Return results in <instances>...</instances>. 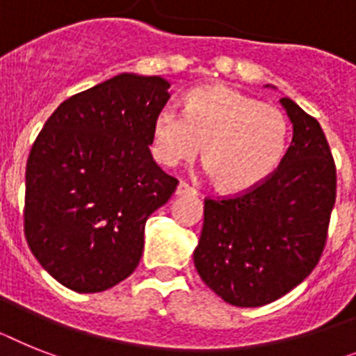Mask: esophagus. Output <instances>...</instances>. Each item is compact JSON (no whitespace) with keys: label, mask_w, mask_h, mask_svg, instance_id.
<instances>
[{"label":"esophagus","mask_w":356,"mask_h":356,"mask_svg":"<svg viewBox=\"0 0 356 356\" xmlns=\"http://www.w3.org/2000/svg\"><path fill=\"white\" fill-rule=\"evenodd\" d=\"M195 190L186 183H179L175 188V195H195Z\"/></svg>","instance_id":"obj_1"}]
</instances>
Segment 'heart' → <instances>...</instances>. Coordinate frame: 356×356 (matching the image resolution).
<instances>
[{
  "instance_id": "heart-1",
  "label": "heart",
  "mask_w": 356,
  "mask_h": 356,
  "mask_svg": "<svg viewBox=\"0 0 356 356\" xmlns=\"http://www.w3.org/2000/svg\"><path fill=\"white\" fill-rule=\"evenodd\" d=\"M289 121L273 104L228 85L199 86L184 99V112L163 108L152 124V155L173 168L201 154L224 193L252 192L284 161Z\"/></svg>"
}]
</instances>
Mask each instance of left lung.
<instances>
[{"label":"left lung","mask_w":356,"mask_h":356,"mask_svg":"<svg viewBox=\"0 0 356 356\" xmlns=\"http://www.w3.org/2000/svg\"><path fill=\"white\" fill-rule=\"evenodd\" d=\"M293 139L264 184L235 197L204 199L193 252L204 284L238 307L270 304L318 264L337 197V168L315 118L282 97Z\"/></svg>","instance_id":"1"}]
</instances>
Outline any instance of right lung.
I'll list each match as a JSON object with an SVG mask.
<instances>
[{
    "label": "right lung",
    "instance_id": "add662e5",
    "mask_svg": "<svg viewBox=\"0 0 356 356\" xmlns=\"http://www.w3.org/2000/svg\"><path fill=\"white\" fill-rule=\"evenodd\" d=\"M168 88L159 76L119 74L63 101L32 145L26 243L72 291L97 293L130 277L146 219L177 188L148 148Z\"/></svg>",
    "mask_w": 356,
    "mask_h": 356
}]
</instances>
